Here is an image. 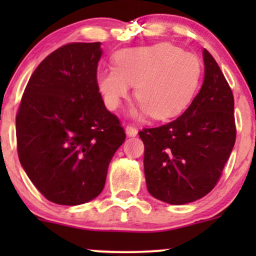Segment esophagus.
<instances>
[{
    "label": "esophagus",
    "mask_w": 256,
    "mask_h": 256,
    "mask_svg": "<svg viewBox=\"0 0 256 256\" xmlns=\"http://www.w3.org/2000/svg\"><path fill=\"white\" fill-rule=\"evenodd\" d=\"M125 132L128 138H134V136L138 135V130H136V128H134V126H126Z\"/></svg>",
    "instance_id": "esophagus-1"
}]
</instances>
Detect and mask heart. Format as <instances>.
Here are the masks:
<instances>
[{
  "instance_id": "obj_1",
  "label": "heart",
  "mask_w": 256,
  "mask_h": 256,
  "mask_svg": "<svg viewBox=\"0 0 256 256\" xmlns=\"http://www.w3.org/2000/svg\"><path fill=\"white\" fill-rule=\"evenodd\" d=\"M115 68L98 73V88L105 105L116 110L135 85L138 105L131 116L151 114L156 120L177 116L190 105L202 76L200 59L170 43L121 50L114 56Z\"/></svg>"
}]
</instances>
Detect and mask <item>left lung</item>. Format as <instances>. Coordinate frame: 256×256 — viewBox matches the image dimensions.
Returning <instances> with one entry per match:
<instances>
[{
    "instance_id": "left-lung-1",
    "label": "left lung",
    "mask_w": 256,
    "mask_h": 256,
    "mask_svg": "<svg viewBox=\"0 0 256 256\" xmlns=\"http://www.w3.org/2000/svg\"><path fill=\"white\" fill-rule=\"evenodd\" d=\"M204 80L180 118L138 132L150 194L170 204H187L218 182L236 144L234 96L220 68L203 49Z\"/></svg>"
}]
</instances>
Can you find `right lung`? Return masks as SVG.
I'll use <instances>...</instances> for the list:
<instances>
[{
	"label": "right lung",
	"mask_w": 256,
	"mask_h": 256,
	"mask_svg": "<svg viewBox=\"0 0 256 256\" xmlns=\"http://www.w3.org/2000/svg\"><path fill=\"white\" fill-rule=\"evenodd\" d=\"M102 43H69L37 66L16 116L20 162L50 202L78 206L105 186L125 131L96 82Z\"/></svg>",
	"instance_id": "add662e5"
}]
</instances>
